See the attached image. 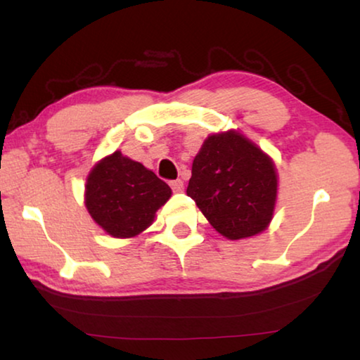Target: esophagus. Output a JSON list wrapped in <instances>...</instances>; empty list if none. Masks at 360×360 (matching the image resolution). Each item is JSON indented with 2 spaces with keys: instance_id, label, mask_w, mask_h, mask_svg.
<instances>
[{
  "instance_id": "34e87169",
  "label": "esophagus",
  "mask_w": 360,
  "mask_h": 360,
  "mask_svg": "<svg viewBox=\"0 0 360 360\" xmlns=\"http://www.w3.org/2000/svg\"><path fill=\"white\" fill-rule=\"evenodd\" d=\"M169 187H172L173 192H182V188H184V182H182L181 179L169 181Z\"/></svg>"
}]
</instances>
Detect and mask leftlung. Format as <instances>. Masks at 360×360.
I'll return each instance as SVG.
<instances>
[{"instance_id":"1","label":"left lung","mask_w":360,"mask_h":360,"mask_svg":"<svg viewBox=\"0 0 360 360\" xmlns=\"http://www.w3.org/2000/svg\"><path fill=\"white\" fill-rule=\"evenodd\" d=\"M276 187L270 157L240 133L227 131L208 136L193 158L187 195L219 233L241 240L270 224Z\"/></svg>"}]
</instances>
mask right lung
<instances>
[{
	"instance_id": "1",
	"label": "right lung",
	"mask_w": 360,
	"mask_h": 360,
	"mask_svg": "<svg viewBox=\"0 0 360 360\" xmlns=\"http://www.w3.org/2000/svg\"><path fill=\"white\" fill-rule=\"evenodd\" d=\"M169 197L172 188L167 182L119 150L96 163L85 186L90 216L115 238L141 233Z\"/></svg>"
}]
</instances>
